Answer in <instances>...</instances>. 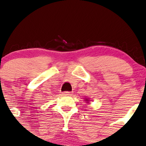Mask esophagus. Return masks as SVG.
I'll return each mask as SVG.
<instances>
[{
	"label": "esophagus",
	"mask_w": 146,
	"mask_h": 146,
	"mask_svg": "<svg viewBox=\"0 0 146 146\" xmlns=\"http://www.w3.org/2000/svg\"><path fill=\"white\" fill-rule=\"evenodd\" d=\"M63 95L70 96L72 95V92H70V91H64V92H63Z\"/></svg>",
	"instance_id": "esophagus-1"
}]
</instances>
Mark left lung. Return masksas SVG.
Wrapping results in <instances>:
<instances>
[{
	"instance_id": "obj_1",
	"label": "left lung",
	"mask_w": 146,
	"mask_h": 146,
	"mask_svg": "<svg viewBox=\"0 0 146 146\" xmlns=\"http://www.w3.org/2000/svg\"><path fill=\"white\" fill-rule=\"evenodd\" d=\"M85 101H86V102H89V100H88V98H85Z\"/></svg>"
}]
</instances>
